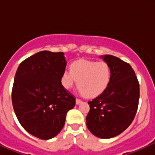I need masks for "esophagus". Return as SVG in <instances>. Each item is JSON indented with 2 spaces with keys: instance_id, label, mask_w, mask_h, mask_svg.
Listing matches in <instances>:
<instances>
[{
  "instance_id": "esophagus-1",
  "label": "esophagus",
  "mask_w": 155,
  "mask_h": 155,
  "mask_svg": "<svg viewBox=\"0 0 155 155\" xmlns=\"http://www.w3.org/2000/svg\"><path fill=\"white\" fill-rule=\"evenodd\" d=\"M82 102V100H80V99H76V104H77V105H79V104H80Z\"/></svg>"
}]
</instances>
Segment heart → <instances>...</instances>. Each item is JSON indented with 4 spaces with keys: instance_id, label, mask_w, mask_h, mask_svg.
I'll return each instance as SVG.
<instances>
[{
    "instance_id": "1",
    "label": "heart",
    "mask_w": 155,
    "mask_h": 155,
    "mask_svg": "<svg viewBox=\"0 0 155 155\" xmlns=\"http://www.w3.org/2000/svg\"><path fill=\"white\" fill-rule=\"evenodd\" d=\"M70 69V71L64 70L62 73V85L70 90L78 80L79 92L87 97L99 96L110 84L112 69L107 62L82 59L72 63Z\"/></svg>"
}]
</instances>
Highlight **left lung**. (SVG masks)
Instances as JSON below:
<instances>
[{
    "instance_id": "1",
    "label": "left lung",
    "mask_w": 155,
    "mask_h": 155,
    "mask_svg": "<svg viewBox=\"0 0 155 155\" xmlns=\"http://www.w3.org/2000/svg\"><path fill=\"white\" fill-rule=\"evenodd\" d=\"M101 58L112 69V79L107 90L88 102L86 124L94 136L109 139L121 134L134 121L139 105L140 84L129 64L110 54Z\"/></svg>"
}]
</instances>
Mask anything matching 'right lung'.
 I'll list each match as a JSON object with an SVG mask.
<instances>
[{"instance_id":"obj_1","label":"right lung","mask_w":155,"mask_h":155,"mask_svg":"<svg viewBox=\"0 0 155 155\" xmlns=\"http://www.w3.org/2000/svg\"><path fill=\"white\" fill-rule=\"evenodd\" d=\"M67 61L64 52L42 51L18 66L12 90L14 112L31 135L49 140L59 134L76 98L62 85Z\"/></svg>"}]
</instances>
